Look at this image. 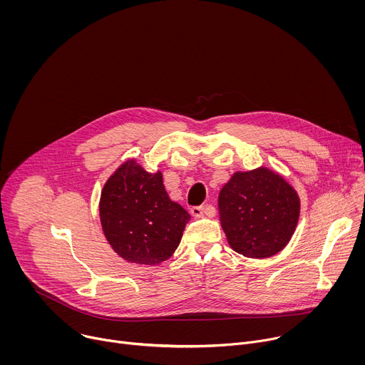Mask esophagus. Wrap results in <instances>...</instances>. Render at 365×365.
Wrapping results in <instances>:
<instances>
[{
  "label": "esophagus",
  "instance_id": "esophagus-1",
  "mask_svg": "<svg viewBox=\"0 0 365 365\" xmlns=\"http://www.w3.org/2000/svg\"><path fill=\"white\" fill-rule=\"evenodd\" d=\"M190 214L195 217V218H202L205 215V207L203 206H193L190 210Z\"/></svg>",
  "mask_w": 365,
  "mask_h": 365
}]
</instances>
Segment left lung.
I'll return each instance as SVG.
<instances>
[{"mask_svg": "<svg viewBox=\"0 0 365 365\" xmlns=\"http://www.w3.org/2000/svg\"><path fill=\"white\" fill-rule=\"evenodd\" d=\"M218 211L234 251L250 258H267L290 241L300 202L280 175L259 168L232 175L220 192Z\"/></svg>", "mask_w": 365, "mask_h": 365, "instance_id": "8db88e82", "label": "left lung"}]
</instances>
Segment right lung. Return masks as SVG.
<instances>
[{
  "label": "right lung",
  "instance_id": "1",
  "mask_svg": "<svg viewBox=\"0 0 365 365\" xmlns=\"http://www.w3.org/2000/svg\"><path fill=\"white\" fill-rule=\"evenodd\" d=\"M99 217L113 250L128 263L154 266L178 248L190 220L170 200L160 172L148 173L135 160L121 165L101 193Z\"/></svg>",
  "mask_w": 365,
  "mask_h": 365
}]
</instances>
